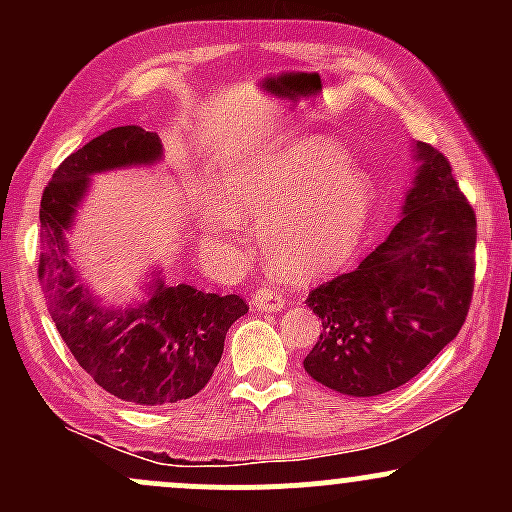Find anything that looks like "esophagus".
<instances>
[{
    "instance_id": "esophagus-1",
    "label": "esophagus",
    "mask_w": 512,
    "mask_h": 512,
    "mask_svg": "<svg viewBox=\"0 0 512 512\" xmlns=\"http://www.w3.org/2000/svg\"><path fill=\"white\" fill-rule=\"evenodd\" d=\"M252 308L260 310V313H276V310L284 308V298H281L279 291L262 286V289L252 293Z\"/></svg>"
}]
</instances>
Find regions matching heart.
<instances>
[{
  "label": "heart",
  "instance_id": "heart-1",
  "mask_svg": "<svg viewBox=\"0 0 512 512\" xmlns=\"http://www.w3.org/2000/svg\"><path fill=\"white\" fill-rule=\"evenodd\" d=\"M373 182L330 139L310 137L223 173L204 207L202 238L221 255H243L240 223L260 221V243L284 279L308 281L354 255L373 211Z\"/></svg>",
  "mask_w": 512,
  "mask_h": 512
}]
</instances>
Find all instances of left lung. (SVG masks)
Masks as SVG:
<instances>
[{
	"label": "left lung",
	"mask_w": 512,
	"mask_h": 512,
	"mask_svg": "<svg viewBox=\"0 0 512 512\" xmlns=\"http://www.w3.org/2000/svg\"><path fill=\"white\" fill-rule=\"evenodd\" d=\"M402 221L354 272L310 291L322 320L303 368L351 397L409 383L457 337L474 293L477 216L450 161L424 142Z\"/></svg>",
	"instance_id": "1"
}]
</instances>
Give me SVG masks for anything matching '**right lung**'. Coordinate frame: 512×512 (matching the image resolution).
<instances>
[{"label":"right lung","mask_w":512,"mask_h":512,"mask_svg":"<svg viewBox=\"0 0 512 512\" xmlns=\"http://www.w3.org/2000/svg\"><path fill=\"white\" fill-rule=\"evenodd\" d=\"M163 156L161 139L137 125L115 127L91 139L52 173L40 199V264L50 315L81 368L122 402L173 404L195 397L219 366L228 327L248 305L236 293L219 296L190 284L151 279L146 301L103 308L76 279L64 233L93 173L151 166Z\"/></svg>","instance_id":"right-lung-1"}]
</instances>
